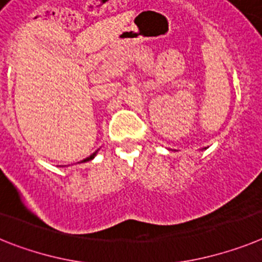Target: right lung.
Wrapping results in <instances>:
<instances>
[{
  "instance_id": "add662e5",
  "label": "right lung",
  "mask_w": 262,
  "mask_h": 262,
  "mask_svg": "<svg viewBox=\"0 0 262 262\" xmlns=\"http://www.w3.org/2000/svg\"><path fill=\"white\" fill-rule=\"evenodd\" d=\"M96 154H97V151H95V153L91 154V156L88 157V158H85V159H84V161H81V162H87V161H91V159H93V158H95V157H96Z\"/></svg>"
}]
</instances>
